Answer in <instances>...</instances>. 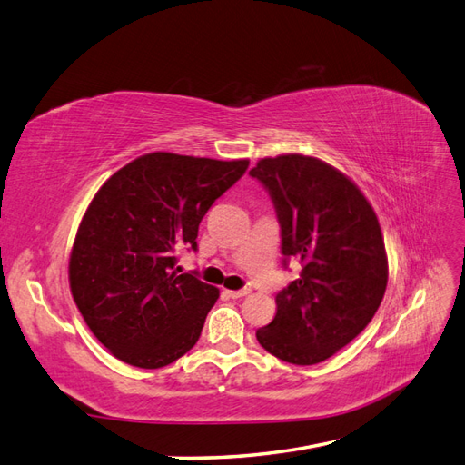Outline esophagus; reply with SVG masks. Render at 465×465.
I'll use <instances>...</instances> for the list:
<instances>
[{
    "instance_id": "1",
    "label": "esophagus",
    "mask_w": 465,
    "mask_h": 465,
    "mask_svg": "<svg viewBox=\"0 0 465 465\" xmlns=\"http://www.w3.org/2000/svg\"><path fill=\"white\" fill-rule=\"evenodd\" d=\"M224 294H227L229 299H242L246 297V294L250 292V289H241V291H223Z\"/></svg>"
}]
</instances>
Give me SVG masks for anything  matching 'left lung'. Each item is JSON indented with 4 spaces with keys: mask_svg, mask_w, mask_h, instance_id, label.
I'll return each instance as SVG.
<instances>
[{
    "mask_svg": "<svg viewBox=\"0 0 465 465\" xmlns=\"http://www.w3.org/2000/svg\"><path fill=\"white\" fill-rule=\"evenodd\" d=\"M250 176L273 202L283 265H302L256 337L285 362H322L369 326L384 299L388 258L376 213L353 182L314 157L262 159Z\"/></svg>",
    "mask_w": 465,
    "mask_h": 465,
    "instance_id": "left-lung-1",
    "label": "left lung"
}]
</instances>
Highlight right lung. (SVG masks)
I'll use <instances>...</instances> for the list:
<instances>
[{
    "mask_svg": "<svg viewBox=\"0 0 465 465\" xmlns=\"http://www.w3.org/2000/svg\"><path fill=\"white\" fill-rule=\"evenodd\" d=\"M246 168V159L149 153L96 192L69 258V287L87 326L116 359L161 369L200 340L219 289L198 272L180 273L178 252L198 250L207 209Z\"/></svg>",
    "mask_w": 465,
    "mask_h": 465,
    "instance_id": "1",
    "label": "right lung"
}]
</instances>
